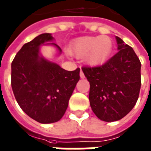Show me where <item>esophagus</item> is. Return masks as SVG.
I'll list each match as a JSON object with an SVG mask.
<instances>
[{"mask_svg":"<svg viewBox=\"0 0 151 151\" xmlns=\"http://www.w3.org/2000/svg\"><path fill=\"white\" fill-rule=\"evenodd\" d=\"M80 78H85V75H84L83 72L82 71V70L80 71Z\"/></svg>","mask_w":151,"mask_h":151,"instance_id":"1","label":"esophagus"}]
</instances>
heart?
Returning <instances> with one entry per match:
<instances>
[{"instance_id":"obj_1","label":"heart","mask_w":151,"mask_h":151,"mask_svg":"<svg viewBox=\"0 0 151 151\" xmlns=\"http://www.w3.org/2000/svg\"><path fill=\"white\" fill-rule=\"evenodd\" d=\"M112 50V41L108 36L83 37L73 43L71 51L78 57L87 55V61L91 65L105 62Z\"/></svg>"}]
</instances>
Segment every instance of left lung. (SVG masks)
Wrapping results in <instances>:
<instances>
[{"label":"left lung","instance_id":"1","mask_svg":"<svg viewBox=\"0 0 151 151\" xmlns=\"http://www.w3.org/2000/svg\"><path fill=\"white\" fill-rule=\"evenodd\" d=\"M119 51L100 66H83L90 83L92 110L104 122H115L127 116L139 97L141 85L139 58L131 46L116 37Z\"/></svg>","mask_w":151,"mask_h":151}]
</instances>
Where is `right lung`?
I'll return each instance as SVG.
<instances>
[{"label":"right lung","mask_w":151,"mask_h":151,"mask_svg":"<svg viewBox=\"0 0 151 151\" xmlns=\"http://www.w3.org/2000/svg\"><path fill=\"white\" fill-rule=\"evenodd\" d=\"M42 34L24 44L11 63V87L15 99L29 117L43 124L59 121L80 78V68L67 71L40 56V46L53 40ZM50 45L61 49L54 43Z\"/></svg>","instance_id":"obj_1"}]
</instances>
